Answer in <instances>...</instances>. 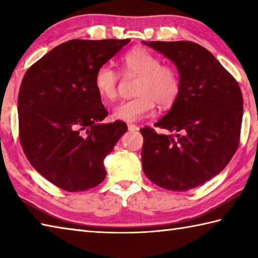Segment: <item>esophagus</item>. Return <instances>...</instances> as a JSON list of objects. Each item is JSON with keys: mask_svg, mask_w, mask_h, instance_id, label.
Here are the masks:
<instances>
[{"mask_svg": "<svg viewBox=\"0 0 258 258\" xmlns=\"http://www.w3.org/2000/svg\"><path fill=\"white\" fill-rule=\"evenodd\" d=\"M127 127H128V131H139L140 130L139 126H136L134 124H128Z\"/></svg>", "mask_w": 258, "mask_h": 258, "instance_id": "esophagus-1", "label": "esophagus"}]
</instances>
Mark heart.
<instances>
[{
  "label": "heart",
  "mask_w": 258,
  "mask_h": 258,
  "mask_svg": "<svg viewBox=\"0 0 258 258\" xmlns=\"http://www.w3.org/2000/svg\"><path fill=\"white\" fill-rule=\"evenodd\" d=\"M122 72L126 76H139L135 93L138 97L118 104L113 117L123 122H139L149 116L158 103L166 108L178 98L181 82L173 66L161 64V59L144 48L126 52L122 59ZM118 74L108 64H103L94 75L96 92L105 100L112 102L118 95Z\"/></svg>",
  "instance_id": "obj_1"
}]
</instances>
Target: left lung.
<instances>
[{"label":"left lung","instance_id":"1","mask_svg":"<svg viewBox=\"0 0 258 258\" xmlns=\"http://www.w3.org/2000/svg\"><path fill=\"white\" fill-rule=\"evenodd\" d=\"M172 61L181 88L172 107L154 126L141 128L142 166L153 183L186 191L206 183L229 163L239 144L243 95L214 54L191 41H142Z\"/></svg>","mask_w":258,"mask_h":258}]
</instances>
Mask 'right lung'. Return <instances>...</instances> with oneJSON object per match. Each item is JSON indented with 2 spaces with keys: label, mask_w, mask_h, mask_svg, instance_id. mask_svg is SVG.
<instances>
[{
  "label": "right lung",
  "mask_w": 258,
  "mask_h": 258,
  "mask_svg": "<svg viewBox=\"0 0 258 258\" xmlns=\"http://www.w3.org/2000/svg\"><path fill=\"white\" fill-rule=\"evenodd\" d=\"M130 39L69 40L28 69L18 97L20 143L38 172L54 185L78 192L106 176L104 159L127 131L107 116L94 75Z\"/></svg>",
  "instance_id": "right-lung-1"
}]
</instances>
